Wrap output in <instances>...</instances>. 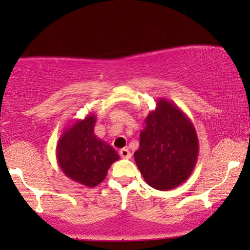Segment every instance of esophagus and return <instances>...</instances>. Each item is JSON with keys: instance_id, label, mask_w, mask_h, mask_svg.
<instances>
[{"instance_id": "esophagus-1", "label": "esophagus", "mask_w": 250, "mask_h": 250, "mask_svg": "<svg viewBox=\"0 0 250 250\" xmlns=\"http://www.w3.org/2000/svg\"><path fill=\"white\" fill-rule=\"evenodd\" d=\"M119 155H121L122 158H125V159H129L131 158V152H129V150L127 148H123L121 149V151H119Z\"/></svg>"}]
</instances>
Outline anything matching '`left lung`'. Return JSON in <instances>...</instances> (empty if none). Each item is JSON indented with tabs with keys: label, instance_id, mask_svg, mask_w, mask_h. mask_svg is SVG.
Wrapping results in <instances>:
<instances>
[{
	"label": "left lung",
	"instance_id": "8db88e82",
	"mask_svg": "<svg viewBox=\"0 0 250 250\" xmlns=\"http://www.w3.org/2000/svg\"><path fill=\"white\" fill-rule=\"evenodd\" d=\"M134 160L143 179L157 190H170L189 179L199 141L190 118L175 104L160 98L145 119Z\"/></svg>",
	"mask_w": 250,
	"mask_h": 250
}]
</instances>
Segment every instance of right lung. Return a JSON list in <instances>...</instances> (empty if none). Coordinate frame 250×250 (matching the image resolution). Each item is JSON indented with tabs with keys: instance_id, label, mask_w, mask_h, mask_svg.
<instances>
[{
	"instance_id": "right-lung-1",
	"label": "right lung",
	"mask_w": 250,
	"mask_h": 250,
	"mask_svg": "<svg viewBox=\"0 0 250 250\" xmlns=\"http://www.w3.org/2000/svg\"><path fill=\"white\" fill-rule=\"evenodd\" d=\"M97 117L93 112L76 119L64 129L57 143V160L60 169L71 181L94 188L107 176L118 153L94 134Z\"/></svg>"
}]
</instances>
